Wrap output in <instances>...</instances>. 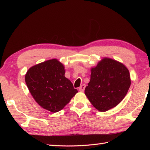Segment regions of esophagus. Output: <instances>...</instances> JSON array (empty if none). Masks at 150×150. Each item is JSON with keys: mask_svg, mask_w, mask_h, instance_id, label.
<instances>
[{"mask_svg": "<svg viewBox=\"0 0 150 150\" xmlns=\"http://www.w3.org/2000/svg\"><path fill=\"white\" fill-rule=\"evenodd\" d=\"M85 87H86V85L85 84H82L81 86L79 87V90L81 91V92H83L84 91V89H85Z\"/></svg>", "mask_w": 150, "mask_h": 150, "instance_id": "34e87169", "label": "esophagus"}]
</instances>
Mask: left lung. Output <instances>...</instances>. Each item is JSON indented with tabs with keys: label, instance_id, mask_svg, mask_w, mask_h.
<instances>
[{
	"label": "left lung",
	"instance_id": "left-lung-1",
	"mask_svg": "<svg viewBox=\"0 0 150 150\" xmlns=\"http://www.w3.org/2000/svg\"><path fill=\"white\" fill-rule=\"evenodd\" d=\"M130 85L128 69L122 63L105 57L91 68L90 81L84 93L97 110L104 112L123 100Z\"/></svg>",
	"mask_w": 150,
	"mask_h": 150
}]
</instances>
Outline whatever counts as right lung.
<instances>
[{
  "instance_id": "obj_1",
  "label": "right lung",
  "mask_w": 150,
  "mask_h": 150,
  "mask_svg": "<svg viewBox=\"0 0 150 150\" xmlns=\"http://www.w3.org/2000/svg\"><path fill=\"white\" fill-rule=\"evenodd\" d=\"M64 66L56 59L35 65L28 70L25 81L38 104L55 113L62 110L78 91L65 77Z\"/></svg>"
}]
</instances>
